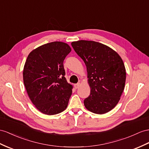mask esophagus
<instances>
[{
  "label": "esophagus",
  "instance_id": "esophagus-1",
  "mask_svg": "<svg viewBox=\"0 0 149 149\" xmlns=\"http://www.w3.org/2000/svg\"><path fill=\"white\" fill-rule=\"evenodd\" d=\"M80 86H81V84L77 83V84H75L74 85V87H75V89H78L79 87H80Z\"/></svg>",
  "mask_w": 149,
  "mask_h": 149
}]
</instances>
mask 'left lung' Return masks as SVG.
<instances>
[{
    "instance_id": "8db88e82",
    "label": "left lung",
    "mask_w": 149,
    "mask_h": 149,
    "mask_svg": "<svg viewBox=\"0 0 149 149\" xmlns=\"http://www.w3.org/2000/svg\"><path fill=\"white\" fill-rule=\"evenodd\" d=\"M84 62L91 88L85 107L96 114L111 111L120 100L126 81V70L120 56L108 46L94 41L80 40L71 43Z\"/></svg>"
}]
</instances>
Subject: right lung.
I'll return each mask as SVG.
<instances>
[{"instance_id":"obj_1","label":"right lung","mask_w":149,"mask_h":149,"mask_svg":"<svg viewBox=\"0 0 149 149\" xmlns=\"http://www.w3.org/2000/svg\"><path fill=\"white\" fill-rule=\"evenodd\" d=\"M70 52L67 43L54 41L40 46L28 56L24 84L33 104L42 113L53 115L67 107L72 86L65 77L63 61Z\"/></svg>"}]
</instances>
